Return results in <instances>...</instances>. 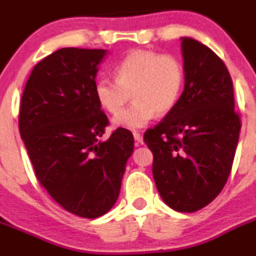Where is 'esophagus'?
Masks as SVG:
<instances>
[{"label": "esophagus", "mask_w": 256, "mask_h": 256, "mask_svg": "<svg viewBox=\"0 0 256 256\" xmlns=\"http://www.w3.org/2000/svg\"><path fill=\"white\" fill-rule=\"evenodd\" d=\"M132 135H134V139H135V142H136V143H143V136H142L140 132H132Z\"/></svg>", "instance_id": "esophagus-1"}]
</instances>
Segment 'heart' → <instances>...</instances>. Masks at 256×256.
I'll return each instance as SVG.
<instances>
[{
    "label": "heart",
    "instance_id": "obj_1",
    "mask_svg": "<svg viewBox=\"0 0 256 256\" xmlns=\"http://www.w3.org/2000/svg\"><path fill=\"white\" fill-rule=\"evenodd\" d=\"M116 79L102 76L95 83V98L102 109L116 114L128 101L134 102L113 118L116 128L136 130L147 126L154 113L168 114L177 105L184 84V68L173 54L138 49L114 66Z\"/></svg>",
    "mask_w": 256,
    "mask_h": 256
}]
</instances>
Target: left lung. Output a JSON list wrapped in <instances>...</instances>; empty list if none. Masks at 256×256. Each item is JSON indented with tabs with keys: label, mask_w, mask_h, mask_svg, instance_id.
Listing matches in <instances>:
<instances>
[{
	"label": "left lung",
	"mask_w": 256,
	"mask_h": 256,
	"mask_svg": "<svg viewBox=\"0 0 256 256\" xmlns=\"http://www.w3.org/2000/svg\"><path fill=\"white\" fill-rule=\"evenodd\" d=\"M184 90L177 105L144 143L154 154L152 174L162 200L195 212L221 192L230 174L241 120L233 82L222 60L195 38H182Z\"/></svg>",
	"instance_id": "left-lung-1"
}]
</instances>
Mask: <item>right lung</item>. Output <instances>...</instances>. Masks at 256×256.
Masks as SVG:
<instances>
[{"instance_id": "obj_1", "label": "right lung", "mask_w": 256, "mask_h": 256, "mask_svg": "<svg viewBox=\"0 0 256 256\" xmlns=\"http://www.w3.org/2000/svg\"><path fill=\"white\" fill-rule=\"evenodd\" d=\"M104 49L62 48L34 68L19 110V132L36 178L66 211L100 218L114 206L132 134L100 140L108 117L95 98Z\"/></svg>"}]
</instances>
